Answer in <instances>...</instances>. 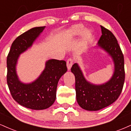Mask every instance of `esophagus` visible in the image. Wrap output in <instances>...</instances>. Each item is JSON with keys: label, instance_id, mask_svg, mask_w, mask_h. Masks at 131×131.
<instances>
[{"label": "esophagus", "instance_id": "obj_1", "mask_svg": "<svg viewBox=\"0 0 131 131\" xmlns=\"http://www.w3.org/2000/svg\"><path fill=\"white\" fill-rule=\"evenodd\" d=\"M72 64H73V60H72L71 58H70L67 60V68L68 70H70L71 68Z\"/></svg>", "mask_w": 131, "mask_h": 131}]
</instances>
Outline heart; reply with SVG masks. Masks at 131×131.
Wrapping results in <instances>:
<instances>
[{"mask_svg": "<svg viewBox=\"0 0 131 131\" xmlns=\"http://www.w3.org/2000/svg\"><path fill=\"white\" fill-rule=\"evenodd\" d=\"M83 34V40L85 42H87L91 37V33L89 30H85V27L82 24L74 25L70 29V34L71 36L74 37Z\"/></svg>", "mask_w": 131, "mask_h": 131, "instance_id": "heart-1", "label": "heart"}]
</instances>
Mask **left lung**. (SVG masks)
Returning a JSON list of instances; mask_svg holds the SVG:
<instances>
[{
  "instance_id": "left-lung-1",
  "label": "left lung",
  "mask_w": 131,
  "mask_h": 131,
  "mask_svg": "<svg viewBox=\"0 0 131 131\" xmlns=\"http://www.w3.org/2000/svg\"><path fill=\"white\" fill-rule=\"evenodd\" d=\"M102 35L98 45L112 57L115 71L109 81L100 85L85 80L77 63L71 69L75 75L76 99L79 105L86 111H96L107 107L118 98L125 79L124 56L117 40L111 31L101 26Z\"/></svg>"
}]
</instances>
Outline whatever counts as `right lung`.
<instances>
[{"label": "right lung", "instance_id": "1", "mask_svg": "<svg viewBox=\"0 0 131 131\" xmlns=\"http://www.w3.org/2000/svg\"><path fill=\"white\" fill-rule=\"evenodd\" d=\"M45 28H32L17 37L7 59V84L13 98L20 105L33 110L46 109L53 104L58 82L67 71L65 61L51 59L46 63L45 70L34 82L25 84L19 81L16 72L19 56L32 45Z\"/></svg>", "mask_w": 131, "mask_h": 131}]
</instances>
